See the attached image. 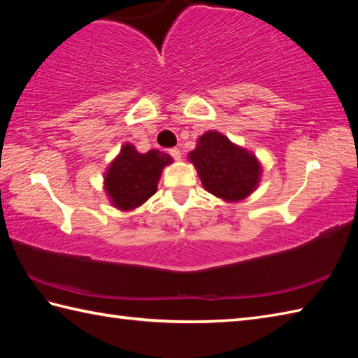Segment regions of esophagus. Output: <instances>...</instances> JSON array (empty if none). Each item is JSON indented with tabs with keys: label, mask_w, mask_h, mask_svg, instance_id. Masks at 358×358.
Returning <instances> with one entry per match:
<instances>
[{
	"label": "esophagus",
	"mask_w": 358,
	"mask_h": 358,
	"mask_svg": "<svg viewBox=\"0 0 358 358\" xmlns=\"http://www.w3.org/2000/svg\"><path fill=\"white\" fill-rule=\"evenodd\" d=\"M169 154L172 155L173 159H177V162H178V159H181V152H180L178 148H172V149L169 150Z\"/></svg>",
	"instance_id": "1"
}]
</instances>
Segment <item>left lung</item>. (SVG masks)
<instances>
[{"label":"left lung","mask_w":358,"mask_h":358,"mask_svg":"<svg viewBox=\"0 0 358 358\" xmlns=\"http://www.w3.org/2000/svg\"><path fill=\"white\" fill-rule=\"evenodd\" d=\"M187 158L195 166L203 187L224 201L245 200L262 180V164L252 152L217 131L203 134Z\"/></svg>","instance_id":"left-lung-1"}]
</instances>
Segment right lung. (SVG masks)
Here are the masks:
<instances>
[{
	"mask_svg": "<svg viewBox=\"0 0 358 358\" xmlns=\"http://www.w3.org/2000/svg\"><path fill=\"white\" fill-rule=\"evenodd\" d=\"M172 162L169 154L157 149L140 154L134 144H123L104 173V191L112 206L126 212L146 203L157 192L163 169Z\"/></svg>",
	"mask_w": 358,
	"mask_h": 358,
	"instance_id": "obj_1",
	"label": "right lung"
}]
</instances>
